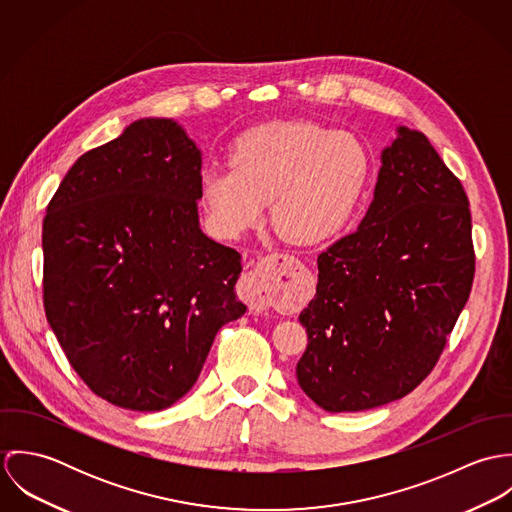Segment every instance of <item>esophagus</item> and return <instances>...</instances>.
I'll use <instances>...</instances> for the list:
<instances>
[{
	"mask_svg": "<svg viewBox=\"0 0 512 512\" xmlns=\"http://www.w3.org/2000/svg\"><path fill=\"white\" fill-rule=\"evenodd\" d=\"M295 264L297 260L286 254H270L262 258L256 270L244 278L242 297L248 307L256 313L268 309L274 292L286 284V280L292 276Z\"/></svg>",
	"mask_w": 512,
	"mask_h": 512,
	"instance_id": "obj_1",
	"label": "esophagus"
}]
</instances>
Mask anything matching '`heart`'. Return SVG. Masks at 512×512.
Masks as SVG:
<instances>
[{
	"label": "heart",
	"instance_id": "obj_1",
	"mask_svg": "<svg viewBox=\"0 0 512 512\" xmlns=\"http://www.w3.org/2000/svg\"><path fill=\"white\" fill-rule=\"evenodd\" d=\"M370 173L366 147L347 132L295 120L244 132L230 167L203 171L201 191L220 236L258 224L266 203L276 230L293 244H319L351 220Z\"/></svg>",
	"mask_w": 512,
	"mask_h": 512
}]
</instances>
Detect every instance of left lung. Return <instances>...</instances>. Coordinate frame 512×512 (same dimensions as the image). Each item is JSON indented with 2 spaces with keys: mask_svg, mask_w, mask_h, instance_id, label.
<instances>
[{
  "mask_svg": "<svg viewBox=\"0 0 512 512\" xmlns=\"http://www.w3.org/2000/svg\"><path fill=\"white\" fill-rule=\"evenodd\" d=\"M317 268L301 390L327 412L404 398L438 363L475 274L467 195L422 132L396 128L365 219Z\"/></svg>",
  "mask_w": 512,
  "mask_h": 512,
  "instance_id": "obj_1",
  "label": "left lung"
}]
</instances>
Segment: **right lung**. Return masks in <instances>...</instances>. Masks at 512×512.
<instances>
[{
    "label": "right lung",
    "instance_id": "add662e5",
    "mask_svg": "<svg viewBox=\"0 0 512 512\" xmlns=\"http://www.w3.org/2000/svg\"><path fill=\"white\" fill-rule=\"evenodd\" d=\"M201 163L177 120L140 118L74 161L43 220L47 321L88 388L126 410L183 398L246 313L242 256L201 230Z\"/></svg>",
    "mask_w": 512,
    "mask_h": 512
}]
</instances>
